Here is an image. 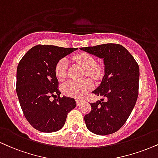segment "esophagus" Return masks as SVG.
Returning <instances> with one entry per match:
<instances>
[{"mask_svg":"<svg viewBox=\"0 0 158 158\" xmlns=\"http://www.w3.org/2000/svg\"><path fill=\"white\" fill-rule=\"evenodd\" d=\"M76 102H77V106H79V104H81V101L80 99H76Z\"/></svg>","mask_w":158,"mask_h":158,"instance_id":"34e87169","label":"esophagus"}]
</instances>
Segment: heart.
<instances>
[{"label":"heart","instance_id":"heart-1","mask_svg":"<svg viewBox=\"0 0 158 158\" xmlns=\"http://www.w3.org/2000/svg\"><path fill=\"white\" fill-rule=\"evenodd\" d=\"M73 60L86 69L85 73L94 79H100L103 74V68L96 61L92 55L86 53H79L73 56ZM68 60L65 58L60 60L56 64L54 72L58 80L63 81L67 77ZM94 87L93 81L90 79L82 81L71 80L62 86V92L66 96L80 98L90 90Z\"/></svg>","mask_w":158,"mask_h":158}]
</instances>
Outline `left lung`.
Returning a JSON list of instances; mask_svg holds the SVG:
<instances>
[{"instance_id":"obj_1","label":"left lung","mask_w":158,"mask_h":158,"mask_svg":"<svg viewBox=\"0 0 158 158\" xmlns=\"http://www.w3.org/2000/svg\"><path fill=\"white\" fill-rule=\"evenodd\" d=\"M104 59V74L94 91L106 100L90 103L91 111L85 115L90 132L107 135L119 130L126 123L135 105L139 89V66L124 47L116 43L80 48Z\"/></svg>"}]
</instances>
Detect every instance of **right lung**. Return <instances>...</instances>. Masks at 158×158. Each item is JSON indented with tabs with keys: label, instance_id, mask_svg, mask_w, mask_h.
I'll list each match as a JSON object with an SVG mask.
<instances>
[{
	"label": "right lung",
	"instance_id": "right-lung-1",
	"mask_svg": "<svg viewBox=\"0 0 158 158\" xmlns=\"http://www.w3.org/2000/svg\"><path fill=\"white\" fill-rule=\"evenodd\" d=\"M77 49L37 45L19 62L16 92L24 116L36 130L43 132L60 130L68 113L77 105L73 98L60 97L54 72L58 61Z\"/></svg>",
	"mask_w": 158,
	"mask_h": 158
}]
</instances>
